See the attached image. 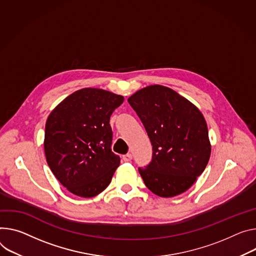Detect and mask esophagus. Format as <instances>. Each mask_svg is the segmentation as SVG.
<instances>
[{"label": "esophagus", "instance_id": "1", "mask_svg": "<svg viewBox=\"0 0 256 256\" xmlns=\"http://www.w3.org/2000/svg\"><path fill=\"white\" fill-rule=\"evenodd\" d=\"M132 154H126V155H124V156H122V159H124V162H128V161H130V160H132Z\"/></svg>", "mask_w": 256, "mask_h": 256}]
</instances>
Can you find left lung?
Returning a JSON list of instances; mask_svg holds the SVG:
<instances>
[{"instance_id":"obj_1","label":"left lung","mask_w":256,"mask_h":256,"mask_svg":"<svg viewBox=\"0 0 256 256\" xmlns=\"http://www.w3.org/2000/svg\"><path fill=\"white\" fill-rule=\"evenodd\" d=\"M143 122L153 148L150 164L138 168L146 187L170 198L192 187L212 153L201 111L168 86L153 84L128 99Z\"/></svg>"}]
</instances>
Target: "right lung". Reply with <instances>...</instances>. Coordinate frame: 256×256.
I'll return each instance as SVG.
<instances>
[{"mask_svg": "<svg viewBox=\"0 0 256 256\" xmlns=\"http://www.w3.org/2000/svg\"><path fill=\"white\" fill-rule=\"evenodd\" d=\"M124 100L106 90L84 88L66 97L49 114L44 140L46 159L70 193L90 198L110 184L120 158L110 148L109 120Z\"/></svg>", "mask_w": 256, "mask_h": 256, "instance_id": "1", "label": "right lung"}]
</instances>
